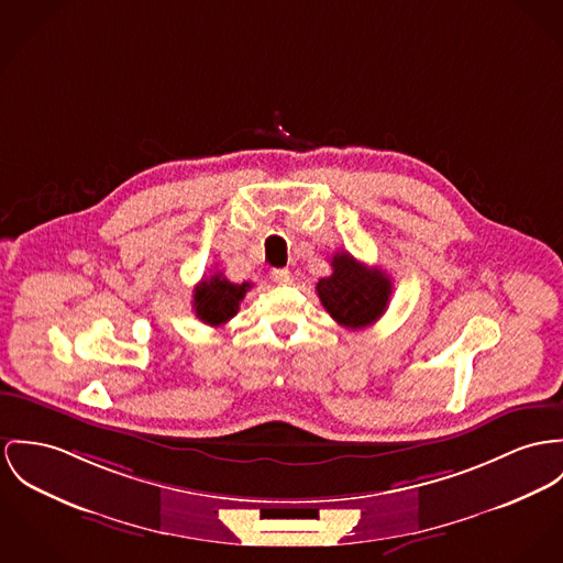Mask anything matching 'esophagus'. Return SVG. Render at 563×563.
I'll use <instances>...</instances> for the list:
<instances>
[{"label": "esophagus", "mask_w": 563, "mask_h": 563, "mask_svg": "<svg viewBox=\"0 0 563 563\" xmlns=\"http://www.w3.org/2000/svg\"><path fill=\"white\" fill-rule=\"evenodd\" d=\"M272 280H274L276 285H289V283L294 280V276H291L289 269H274V272H272Z\"/></svg>", "instance_id": "1"}]
</instances>
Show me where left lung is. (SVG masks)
<instances>
[{
    "label": "left lung",
    "instance_id": "8db88e82",
    "mask_svg": "<svg viewBox=\"0 0 563 563\" xmlns=\"http://www.w3.org/2000/svg\"><path fill=\"white\" fill-rule=\"evenodd\" d=\"M317 296L336 323L364 330L386 312L391 283L379 267H368L349 253H336L332 274L317 283Z\"/></svg>",
    "mask_w": 563,
    "mask_h": 563
}]
</instances>
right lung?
Here are the masks:
<instances>
[{"instance_id": "right-lung-1", "label": "right lung", "mask_w": 563, "mask_h": 563, "mask_svg": "<svg viewBox=\"0 0 563 563\" xmlns=\"http://www.w3.org/2000/svg\"><path fill=\"white\" fill-rule=\"evenodd\" d=\"M251 287H253L251 283L235 285L227 280L222 272H214L210 278H203L195 287V296H192L195 314L212 328L224 325L229 319L238 314L240 302L244 300Z\"/></svg>"}]
</instances>
